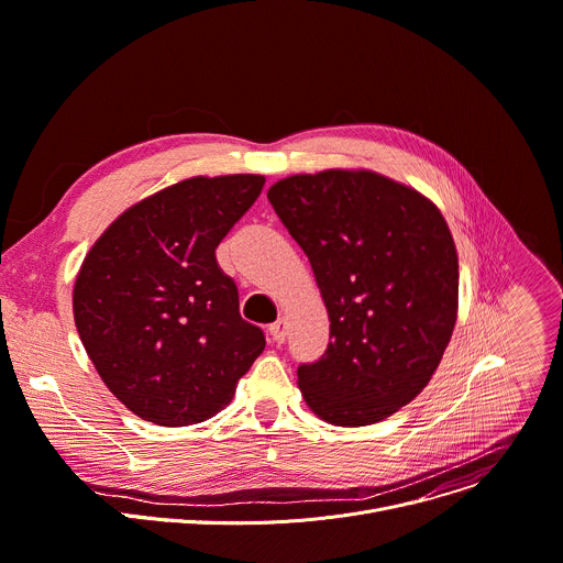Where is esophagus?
<instances>
[{
	"label": "esophagus",
	"instance_id": "obj_1",
	"mask_svg": "<svg viewBox=\"0 0 563 563\" xmlns=\"http://www.w3.org/2000/svg\"><path fill=\"white\" fill-rule=\"evenodd\" d=\"M269 334L276 343H283L287 339V319H278L274 325H269Z\"/></svg>",
	"mask_w": 563,
	"mask_h": 563
}]
</instances>
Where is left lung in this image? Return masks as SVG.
Returning a JSON list of instances; mask_svg holds the SVG:
<instances>
[{"label": "left lung", "instance_id": "obj_1", "mask_svg": "<svg viewBox=\"0 0 563 563\" xmlns=\"http://www.w3.org/2000/svg\"><path fill=\"white\" fill-rule=\"evenodd\" d=\"M267 197L308 255L330 319L300 395L334 427L397 413L431 382L457 319V251L435 203L366 168L278 179Z\"/></svg>", "mask_w": 563, "mask_h": 563}]
</instances>
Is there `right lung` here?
<instances>
[{"label":"right lung","instance_id":"add662e5","mask_svg":"<svg viewBox=\"0 0 563 563\" xmlns=\"http://www.w3.org/2000/svg\"><path fill=\"white\" fill-rule=\"evenodd\" d=\"M263 186V175L181 179L132 203L87 251L71 296L76 330L100 379L141 420L213 418L265 350L216 261Z\"/></svg>","mask_w":563,"mask_h":563}]
</instances>
